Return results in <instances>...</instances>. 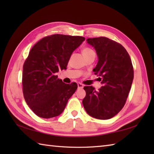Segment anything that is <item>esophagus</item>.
I'll return each instance as SVG.
<instances>
[{
  "label": "esophagus",
  "mask_w": 154,
  "mask_h": 154,
  "mask_svg": "<svg viewBox=\"0 0 154 154\" xmlns=\"http://www.w3.org/2000/svg\"><path fill=\"white\" fill-rule=\"evenodd\" d=\"M77 86H78V89H83L84 85L82 84V83H77Z\"/></svg>",
  "instance_id": "1"
}]
</instances>
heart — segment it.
<instances>
[{
	"mask_svg": "<svg viewBox=\"0 0 154 154\" xmlns=\"http://www.w3.org/2000/svg\"><path fill=\"white\" fill-rule=\"evenodd\" d=\"M93 50H91V49L89 48H85L84 49H83V50H82V54H83V55H85L91 53V52H93Z\"/></svg>",
	"mask_w": 154,
	"mask_h": 154,
	"instance_id": "obj_1",
	"label": "heart"
}]
</instances>
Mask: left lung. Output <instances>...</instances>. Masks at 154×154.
<instances>
[{"label":"left lung","mask_w":154,"mask_h":154,"mask_svg":"<svg viewBox=\"0 0 154 154\" xmlns=\"http://www.w3.org/2000/svg\"><path fill=\"white\" fill-rule=\"evenodd\" d=\"M87 43L95 49L99 57L93 69L103 87L99 91L84 87L83 100L86 112L94 119H110L122 110L126 103L134 79L130 55L120 44L106 37L88 38Z\"/></svg>","instance_id":"obj_1"}]
</instances>
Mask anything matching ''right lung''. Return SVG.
Masks as SVG:
<instances>
[{
    "label": "right lung",
    "mask_w": 154,
    "mask_h": 154,
    "mask_svg": "<svg viewBox=\"0 0 154 154\" xmlns=\"http://www.w3.org/2000/svg\"><path fill=\"white\" fill-rule=\"evenodd\" d=\"M85 40L53 34L41 39L29 52L23 65L22 91L28 106L38 116L60 115L77 90L76 83H64L56 73L66 69L72 53Z\"/></svg>",
    "instance_id": "obj_1"
}]
</instances>
